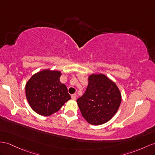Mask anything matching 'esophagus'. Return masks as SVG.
Returning a JSON list of instances; mask_svg holds the SVG:
<instances>
[{
    "label": "esophagus",
    "mask_w": 155,
    "mask_h": 155,
    "mask_svg": "<svg viewBox=\"0 0 155 155\" xmlns=\"http://www.w3.org/2000/svg\"><path fill=\"white\" fill-rule=\"evenodd\" d=\"M71 99H72L73 100H75L77 99V95L76 94H73L72 95H71Z\"/></svg>",
    "instance_id": "obj_1"
}]
</instances>
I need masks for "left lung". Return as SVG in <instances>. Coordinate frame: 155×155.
I'll list each match as a JSON object with an SVG mask.
<instances>
[{
	"label": "left lung",
	"instance_id": "left-lung-1",
	"mask_svg": "<svg viewBox=\"0 0 155 155\" xmlns=\"http://www.w3.org/2000/svg\"><path fill=\"white\" fill-rule=\"evenodd\" d=\"M85 93L77 100L83 117L92 125L108 122L118 110L122 95L118 86L103 74H93L88 78Z\"/></svg>",
	"mask_w": 155,
	"mask_h": 155
}]
</instances>
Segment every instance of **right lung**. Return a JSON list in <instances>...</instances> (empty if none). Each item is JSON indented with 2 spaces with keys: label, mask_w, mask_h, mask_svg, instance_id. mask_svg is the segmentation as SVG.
<instances>
[{
  "label": "right lung",
  "mask_w": 155,
  "mask_h": 155,
  "mask_svg": "<svg viewBox=\"0 0 155 155\" xmlns=\"http://www.w3.org/2000/svg\"><path fill=\"white\" fill-rule=\"evenodd\" d=\"M58 70H43L33 74L25 84V95L30 107L37 114L48 116L58 112L71 99Z\"/></svg>",
  "instance_id": "right-lung-1"
}]
</instances>
